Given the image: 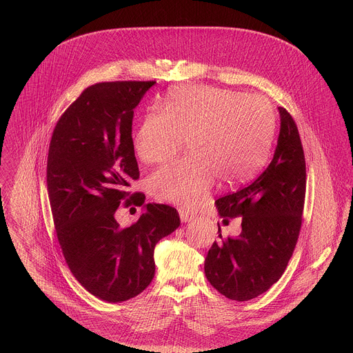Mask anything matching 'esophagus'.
Segmentation results:
<instances>
[{"label":"esophagus","mask_w":353,"mask_h":353,"mask_svg":"<svg viewBox=\"0 0 353 353\" xmlns=\"http://www.w3.org/2000/svg\"><path fill=\"white\" fill-rule=\"evenodd\" d=\"M179 217L182 223H190L196 219V216L193 213H189V210L186 209H179Z\"/></svg>","instance_id":"34e87169"}]
</instances>
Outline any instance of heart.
<instances>
[{"label":"heart","instance_id":"b5f03b06","mask_svg":"<svg viewBox=\"0 0 353 353\" xmlns=\"http://www.w3.org/2000/svg\"><path fill=\"white\" fill-rule=\"evenodd\" d=\"M148 112L134 136V151L145 163L172 157L188 137L192 153L153 171L147 188L153 199L193 208L216 178L227 185L250 179L270 150L276 112L262 95L216 87H178Z\"/></svg>","mask_w":353,"mask_h":353}]
</instances>
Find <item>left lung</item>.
Segmentation results:
<instances>
[{
	"label": "left lung",
	"instance_id": "8db88e82",
	"mask_svg": "<svg viewBox=\"0 0 353 353\" xmlns=\"http://www.w3.org/2000/svg\"><path fill=\"white\" fill-rule=\"evenodd\" d=\"M279 114L280 133L269 165L249 185L216 201L223 223L227 217H241L242 232L212 245L205 258V276L221 295L238 302L259 296L279 281L302 225V141L291 114L284 107H279Z\"/></svg>",
	"mask_w": 353,
	"mask_h": 353
}]
</instances>
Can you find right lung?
I'll return each instance as SVG.
<instances>
[{"label": "right lung", "instance_id": "obj_1", "mask_svg": "<svg viewBox=\"0 0 353 353\" xmlns=\"http://www.w3.org/2000/svg\"><path fill=\"white\" fill-rule=\"evenodd\" d=\"M156 81H112L88 87L61 115L51 136L48 190L58 242L76 280L108 303L141 294L154 276L156 243L174 232L175 208L147 203L139 220L121 227L119 203L139 179L132 123L134 108Z\"/></svg>", "mask_w": 353, "mask_h": 353}]
</instances>
